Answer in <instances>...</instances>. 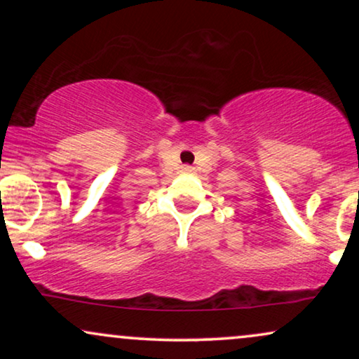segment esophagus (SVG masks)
<instances>
[{
  "label": "esophagus",
  "instance_id": "34e87169",
  "mask_svg": "<svg viewBox=\"0 0 359 359\" xmlns=\"http://www.w3.org/2000/svg\"><path fill=\"white\" fill-rule=\"evenodd\" d=\"M183 171H184V173H191V171H193V166L184 165V166H183Z\"/></svg>",
  "mask_w": 359,
  "mask_h": 359
}]
</instances>
